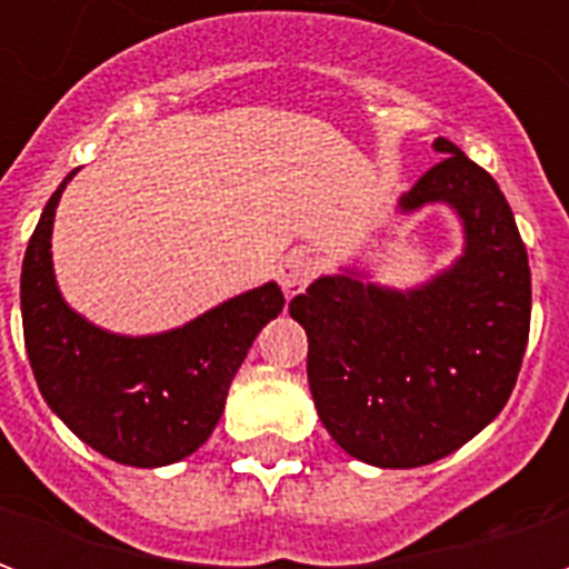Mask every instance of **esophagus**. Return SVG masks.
Wrapping results in <instances>:
<instances>
[{"mask_svg":"<svg viewBox=\"0 0 569 569\" xmlns=\"http://www.w3.org/2000/svg\"><path fill=\"white\" fill-rule=\"evenodd\" d=\"M313 273H317V261H313V256L305 252V249H292V252L283 256L280 264H277V283H280L286 298H296L298 292H305V286L313 280Z\"/></svg>","mask_w":569,"mask_h":569,"instance_id":"34e87169","label":"esophagus"}]
</instances>
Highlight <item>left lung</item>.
<instances>
[{
  "instance_id": "8db88e82",
  "label": "left lung",
  "mask_w": 569,
  "mask_h": 569,
  "mask_svg": "<svg viewBox=\"0 0 569 569\" xmlns=\"http://www.w3.org/2000/svg\"><path fill=\"white\" fill-rule=\"evenodd\" d=\"M445 154L399 207L451 203L466 249L420 289L320 277L289 301L308 332V383L322 427L362 463L411 469L478 436L512 396L530 335L525 240L488 170Z\"/></svg>"
}]
</instances>
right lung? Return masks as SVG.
<instances>
[{
  "mask_svg": "<svg viewBox=\"0 0 569 569\" xmlns=\"http://www.w3.org/2000/svg\"><path fill=\"white\" fill-rule=\"evenodd\" d=\"M60 182L30 237L20 273L23 341L44 402L84 445L124 466H167L198 451L222 418L228 387L261 326L283 310L264 283L182 329L124 338L67 308L51 268Z\"/></svg>",
  "mask_w": 569,
  "mask_h": 569,
  "instance_id": "1",
  "label": "right lung"
}]
</instances>
